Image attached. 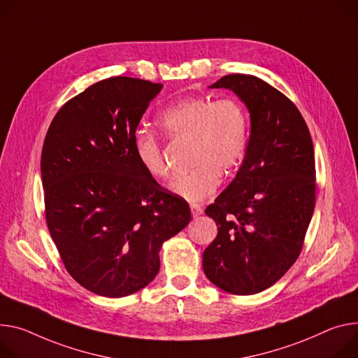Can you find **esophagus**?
Instances as JSON below:
<instances>
[{"label": "esophagus", "instance_id": "1", "mask_svg": "<svg viewBox=\"0 0 358 358\" xmlns=\"http://www.w3.org/2000/svg\"><path fill=\"white\" fill-rule=\"evenodd\" d=\"M189 208H191V215H192L194 218L200 217V215L203 214V208H201L199 204H191Z\"/></svg>", "mask_w": 358, "mask_h": 358}]
</instances>
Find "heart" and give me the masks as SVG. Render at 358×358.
Instances as JSON below:
<instances>
[{
  "label": "heart",
  "mask_w": 358,
  "mask_h": 358,
  "mask_svg": "<svg viewBox=\"0 0 358 358\" xmlns=\"http://www.w3.org/2000/svg\"><path fill=\"white\" fill-rule=\"evenodd\" d=\"M167 136L189 141V173L173 184L177 196L200 201L217 189L220 174H230L245 152L248 121L241 103L231 96L217 101L206 96H189L171 104L158 117ZM133 150L140 166L155 180H167L169 167L158 140L138 134Z\"/></svg>",
  "instance_id": "1"
}]
</instances>
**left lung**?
<instances>
[{"mask_svg": "<svg viewBox=\"0 0 358 358\" xmlns=\"http://www.w3.org/2000/svg\"><path fill=\"white\" fill-rule=\"evenodd\" d=\"M211 88L240 96L251 133L236 178L206 208L218 234L203 268L218 288L250 296L277 282L303 250L315 206L313 140L294 103L262 78L229 74Z\"/></svg>", "mask_w": 358, "mask_h": 358, "instance_id": "8db88e82", "label": "left lung"}]
</instances>
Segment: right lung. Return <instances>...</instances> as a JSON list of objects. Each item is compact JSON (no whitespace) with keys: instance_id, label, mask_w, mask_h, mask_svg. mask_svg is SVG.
Masks as SVG:
<instances>
[{"instance_id":"right-lung-1","label":"right lung","mask_w":358,"mask_h":358,"mask_svg":"<svg viewBox=\"0 0 358 358\" xmlns=\"http://www.w3.org/2000/svg\"><path fill=\"white\" fill-rule=\"evenodd\" d=\"M162 84L111 77L52 118L41 154L45 221L62 264L84 288L125 297L159 270L161 244L191 221L133 150L137 125Z\"/></svg>"}]
</instances>
